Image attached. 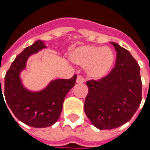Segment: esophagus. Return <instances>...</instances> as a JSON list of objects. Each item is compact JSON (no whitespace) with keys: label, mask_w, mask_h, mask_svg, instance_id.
Instances as JSON below:
<instances>
[{"label":"esophagus","mask_w":150,"mask_h":150,"mask_svg":"<svg viewBox=\"0 0 150 150\" xmlns=\"http://www.w3.org/2000/svg\"><path fill=\"white\" fill-rule=\"evenodd\" d=\"M83 82H84V78L82 75H78L77 79H76V83H83Z\"/></svg>","instance_id":"34e87169"}]
</instances>
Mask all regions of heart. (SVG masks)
Listing matches in <instances>:
<instances>
[{
    "mask_svg": "<svg viewBox=\"0 0 150 150\" xmlns=\"http://www.w3.org/2000/svg\"><path fill=\"white\" fill-rule=\"evenodd\" d=\"M70 59L76 65L86 69L88 77L100 79L108 75L115 62L114 53L109 47L83 46L71 54Z\"/></svg>",
    "mask_w": 150,
    "mask_h": 150,
    "instance_id": "obj_1",
    "label": "heart"
}]
</instances>
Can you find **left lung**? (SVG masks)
<instances>
[{
    "mask_svg": "<svg viewBox=\"0 0 150 150\" xmlns=\"http://www.w3.org/2000/svg\"><path fill=\"white\" fill-rule=\"evenodd\" d=\"M115 66L98 80H88L84 112L92 125L100 130L116 129L129 121L142 102L140 67L132 54L117 43Z\"/></svg>",
    "mask_w": 150,
    "mask_h": 150,
    "instance_id": "left-lung-1",
    "label": "left lung"
}]
</instances>
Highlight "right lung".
<instances>
[{
  "label": "right lung",
  "mask_w": 150,
  "mask_h": 150,
  "mask_svg": "<svg viewBox=\"0 0 150 150\" xmlns=\"http://www.w3.org/2000/svg\"><path fill=\"white\" fill-rule=\"evenodd\" d=\"M45 47V43L38 40L25 48L16 57L5 77L4 94L10 110L21 122L34 128H46L58 120L66 96L75 86L77 78L75 75L69 79H56L38 92L26 90L21 84L20 72L25 67L28 57ZM0 88V96L3 97L1 80Z\"/></svg>",
  "instance_id": "add662e5"
}]
</instances>
